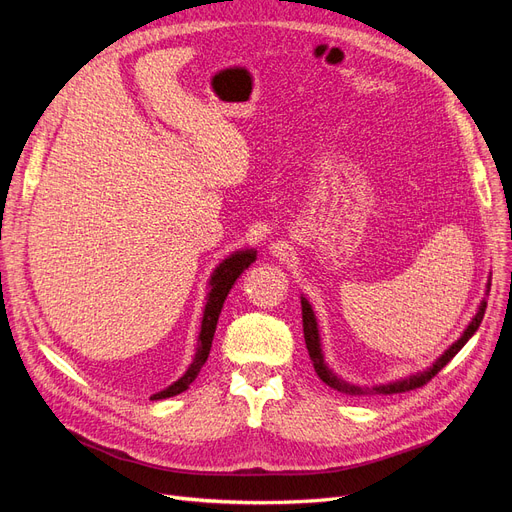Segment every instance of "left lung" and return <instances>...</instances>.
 <instances>
[{"instance_id": "1", "label": "left lung", "mask_w": 512, "mask_h": 512, "mask_svg": "<svg viewBox=\"0 0 512 512\" xmlns=\"http://www.w3.org/2000/svg\"><path fill=\"white\" fill-rule=\"evenodd\" d=\"M489 288H491V284L487 282V294H489ZM485 309H487V301L483 299V301H480V305H478L476 316L472 318V322L468 324L466 331H463V335L431 367H427L425 371H418V374H414V376L401 378V380H395V382H389V384L371 386V389H369V386H356V384H350V382H346L342 378H337L333 371L329 369V365L324 363V354H322V346H320V333H318V322H316V316H314V309H312V305H309V301L305 297H301L303 335H305V346H307V352H309V359H312V365L316 369V374H318V378L324 384H329L331 389H335L339 393H346V395H393V393H406V391H412V389H418V386L427 384L433 376L438 374L442 367L448 365V361H451L453 356L463 346L468 344V339L478 331L480 322H483Z\"/></svg>"}]
</instances>
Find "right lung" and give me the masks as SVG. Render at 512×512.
<instances>
[{"mask_svg":"<svg viewBox=\"0 0 512 512\" xmlns=\"http://www.w3.org/2000/svg\"><path fill=\"white\" fill-rule=\"evenodd\" d=\"M256 260V252L254 250H241L230 254L226 260H222L218 267H215L211 280H209V294H207V303H205V312H203V322H200V333H198V348L194 354V361L188 367L185 374L173 382L170 386H166L164 391L151 395V399H166V397H175L179 393H183L188 386L196 380L200 367L205 365L207 356L211 352V342L215 335V327H218V318L224 307V301L228 297V292L232 288V284L237 282V277L252 265Z\"/></svg>","mask_w":512,"mask_h":512,"instance_id":"add662e5","label":"right lung"}]
</instances>
